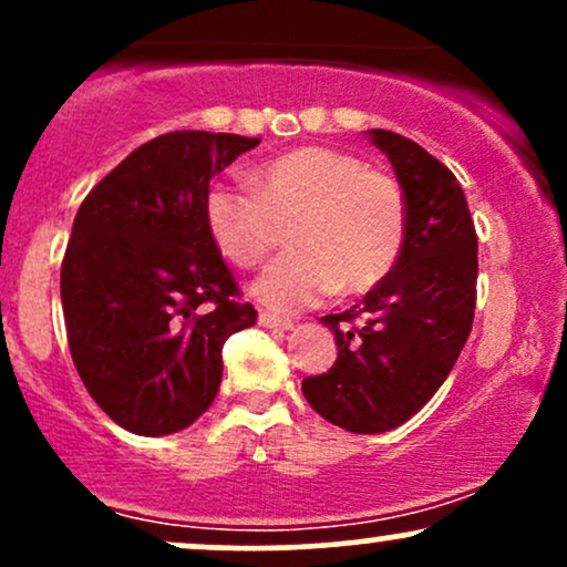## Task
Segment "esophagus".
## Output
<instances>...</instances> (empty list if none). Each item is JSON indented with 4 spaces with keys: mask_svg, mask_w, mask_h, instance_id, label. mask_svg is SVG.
Masks as SVG:
<instances>
[{
    "mask_svg": "<svg viewBox=\"0 0 567 567\" xmlns=\"http://www.w3.org/2000/svg\"><path fill=\"white\" fill-rule=\"evenodd\" d=\"M258 322H261L264 328H275V330H290L292 328L290 317H279V315H275V311H261V315H258Z\"/></svg>",
    "mask_w": 567,
    "mask_h": 567,
    "instance_id": "obj_1",
    "label": "esophagus"
}]
</instances>
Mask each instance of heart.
Instances as JSON below:
<instances>
[{
	"label": "heart",
	"instance_id": "heart-1",
	"mask_svg": "<svg viewBox=\"0 0 567 567\" xmlns=\"http://www.w3.org/2000/svg\"><path fill=\"white\" fill-rule=\"evenodd\" d=\"M250 184L216 181L202 199L213 243L243 269L256 266L290 224L296 250L271 261L252 296L296 311L343 288L365 292L394 269L408 234V202L389 173L324 146L266 159Z\"/></svg>",
	"mask_w": 567,
	"mask_h": 567
}]
</instances>
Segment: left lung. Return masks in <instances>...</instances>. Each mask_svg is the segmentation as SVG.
<instances>
[{
    "label": "left lung",
    "instance_id": "1",
    "mask_svg": "<svg viewBox=\"0 0 567 567\" xmlns=\"http://www.w3.org/2000/svg\"><path fill=\"white\" fill-rule=\"evenodd\" d=\"M370 141L405 194V245L360 303L322 317L338 360L301 383L324 421L357 434L389 432L432 400L472 333L477 303V231L464 188L405 135L370 130Z\"/></svg>",
    "mask_w": 567,
    "mask_h": 567
}]
</instances>
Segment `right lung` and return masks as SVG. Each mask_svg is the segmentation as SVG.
I'll return each mask as SVG.
<instances>
[{"mask_svg":"<svg viewBox=\"0 0 567 567\" xmlns=\"http://www.w3.org/2000/svg\"><path fill=\"white\" fill-rule=\"evenodd\" d=\"M261 138L178 130L143 143L84 197L61 266L71 360L109 419L143 437L216 400L226 338L256 324L205 226L210 178Z\"/></svg>","mask_w":567,"mask_h":567,"instance_id":"right-lung-1","label":"right lung"}]
</instances>
